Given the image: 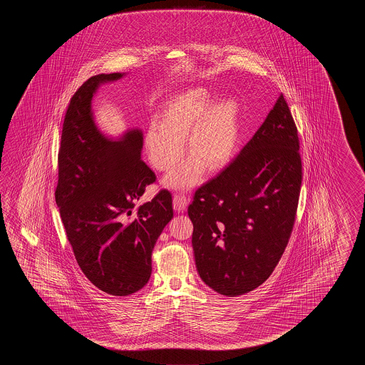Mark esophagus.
<instances>
[{"label":"esophagus","instance_id":"34e87169","mask_svg":"<svg viewBox=\"0 0 365 365\" xmlns=\"http://www.w3.org/2000/svg\"><path fill=\"white\" fill-rule=\"evenodd\" d=\"M187 203H189V200L186 198V195H184V194H175L173 195V209H175V211H178V212L185 211Z\"/></svg>","mask_w":365,"mask_h":365}]
</instances>
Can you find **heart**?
I'll use <instances>...</instances> for the list:
<instances>
[{
  "mask_svg": "<svg viewBox=\"0 0 365 365\" xmlns=\"http://www.w3.org/2000/svg\"><path fill=\"white\" fill-rule=\"evenodd\" d=\"M212 101L206 87L187 88L165 104L162 121L148 125L145 148L158 171H170L179 163L185 138L192 153L163 180L167 187L187 190L201 181L206 167L215 171L231 162L240 137L239 104L232 98Z\"/></svg>",
  "mask_w": 365,
  "mask_h": 365,
  "instance_id": "heart-1",
  "label": "heart"
}]
</instances>
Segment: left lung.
Returning a JSON list of instances; mask_svg holds the SVG:
<instances>
[{"mask_svg":"<svg viewBox=\"0 0 365 365\" xmlns=\"http://www.w3.org/2000/svg\"><path fill=\"white\" fill-rule=\"evenodd\" d=\"M299 137L284 96L225 171L187 207L201 279L244 295L267 279L287 247L302 186Z\"/></svg>","mask_w":365,"mask_h":365,"instance_id":"left-lung-1","label":"left lung"}]
</instances>
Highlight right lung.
Here are the masks:
<instances>
[{
  "instance_id": "1",
  "label": "right lung",
  "mask_w": 365,
  "mask_h": 365,
  "mask_svg": "<svg viewBox=\"0 0 365 365\" xmlns=\"http://www.w3.org/2000/svg\"><path fill=\"white\" fill-rule=\"evenodd\" d=\"M125 76H93L73 95L62 125L55 193L81 270L95 287L113 296L132 295L148 284L153 249L173 217L168 190L133 215L135 202L155 181L140 159L142 130L133 128L113 138L95 121V93Z\"/></svg>"
}]
</instances>
